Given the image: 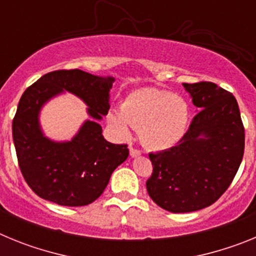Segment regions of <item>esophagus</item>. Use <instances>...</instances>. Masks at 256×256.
<instances>
[{"mask_svg": "<svg viewBox=\"0 0 256 256\" xmlns=\"http://www.w3.org/2000/svg\"><path fill=\"white\" fill-rule=\"evenodd\" d=\"M130 154L132 158H137V156L141 155V151L138 150V148H130Z\"/></svg>", "mask_w": 256, "mask_h": 256, "instance_id": "obj_1", "label": "esophagus"}]
</instances>
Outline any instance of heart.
<instances>
[{
  "mask_svg": "<svg viewBox=\"0 0 256 256\" xmlns=\"http://www.w3.org/2000/svg\"><path fill=\"white\" fill-rule=\"evenodd\" d=\"M190 120L188 105L182 97L159 88H141L123 100L120 112L112 110L108 123L120 137L130 136V126L140 130L144 146L166 150L180 141Z\"/></svg>",
  "mask_w": 256,
  "mask_h": 256,
  "instance_id": "b5f03b06",
  "label": "heart"
}]
</instances>
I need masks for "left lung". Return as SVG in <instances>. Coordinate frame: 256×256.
Wrapping results in <instances>:
<instances>
[{"mask_svg": "<svg viewBox=\"0 0 256 256\" xmlns=\"http://www.w3.org/2000/svg\"><path fill=\"white\" fill-rule=\"evenodd\" d=\"M198 108L177 146L148 154L152 173L146 182L156 205L188 212L214 204L234 180L245 150L238 104L216 83H183Z\"/></svg>", "mask_w": 256, "mask_h": 256, "instance_id": "left-lung-1", "label": "left lung"}]
</instances>
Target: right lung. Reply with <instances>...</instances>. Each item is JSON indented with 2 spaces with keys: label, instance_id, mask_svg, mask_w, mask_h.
<instances>
[{
  "label": "right lung",
  "instance_id": "right-lung-1",
  "mask_svg": "<svg viewBox=\"0 0 256 256\" xmlns=\"http://www.w3.org/2000/svg\"><path fill=\"white\" fill-rule=\"evenodd\" d=\"M114 78L83 70L44 74L22 94L12 120V137L22 177L34 194L64 206H84L100 198L112 173L130 155L126 144L106 141L102 128L87 120L69 142H52L40 130L38 112L52 96L69 91L88 105L100 120L108 112V91Z\"/></svg>",
  "mask_w": 256,
  "mask_h": 256
}]
</instances>
